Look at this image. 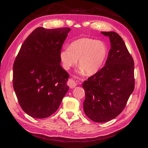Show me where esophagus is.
<instances>
[{"mask_svg": "<svg viewBox=\"0 0 148 148\" xmlns=\"http://www.w3.org/2000/svg\"><path fill=\"white\" fill-rule=\"evenodd\" d=\"M68 86L70 87V88H74L76 86V83L72 79H69L68 81Z\"/></svg>", "mask_w": 148, "mask_h": 148, "instance_id": "esophagus-1", "label": "esophagus"}]
</instances>
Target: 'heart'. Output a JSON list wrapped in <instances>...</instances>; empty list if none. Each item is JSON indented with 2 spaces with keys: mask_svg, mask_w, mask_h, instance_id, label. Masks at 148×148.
<instances>
[{
  "mask_svg": "<svg viewBox=\"0 0 148 148\" xmlns=\"http://www.w3.org/2000/svg\"><path fill=\"white\" fill-rule=\"evenodd\" d=\"M108 56V49L104 42L97 40L82 38L74 41L60 53V59L65 69L77 63L87 75L99 71Z\"/></svg>",
  "mask_w": 148,
  "mask_h": 148,
  "instance_id": "obj_1",
  "label": "heart"
}]
</instances>
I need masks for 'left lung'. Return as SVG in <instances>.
I'll use <instances>...</instances> for the list:
<instances>
[{
    "label": "left lung",
    "mask_w": 148,
    "mask_h": 148,
    "mask_svg": "<svg viewBox=\"0 0 148 148\" xmlns=\"http://www.w3.org/2000/svg\"><path fill=\"white\" fill-rule=\"evenodd\" d=\"M108 36L111 48L105 66L84 81V111L90 119L104 123L124 110L134 89V61L123 40L115 32H102Z\"/></svg>",
    "instance_id": "8db88e82"
}]
</instances>
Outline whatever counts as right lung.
Instances as JSON below:
<instances>
[{
  "instance_id": "1",
  "label": "right lung",
  "mask_w": 148,
  "mask_h": 148,
  "mask_svg": "<svg viewBox=\"0 0 148 148\" xmlns=\"http://www.w3.org/2000/svg\"><path fill=\"white\" fill-rule=\"evenodd\" d=\"M70 31L38 27L19 49L13 65V87L20 106L30 116H51L69 89L60 53Z\"/></svg>"
}]
</instances>
